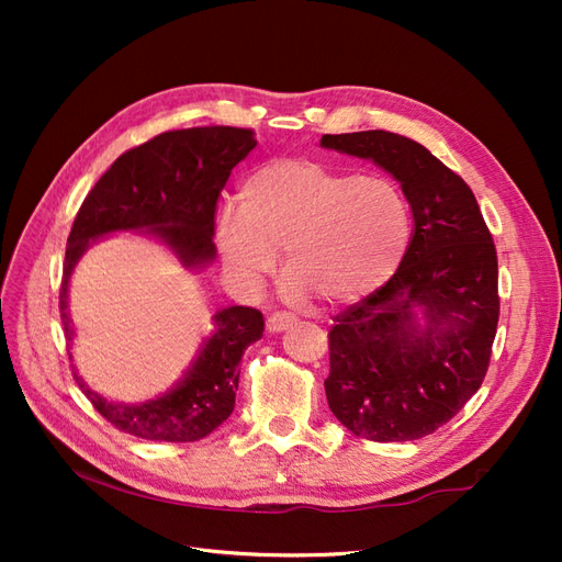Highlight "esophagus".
<instances>
[{
    "label": "esophagus",
    "instance_id": "34e87169",
    "mask_svg": "<svg viewBox=\"0 0 562 562\" xmlns=\"http://www.w3.org/2000/svg\"><path fill=\"white\" fill-rule=\"evenodd\" d=\"M295 323H297V316L293 312H274L267 318V328L271 333H281V330H288L291 326H295Z\"/></svg>",
    "mask_w": 562,
    "mask_h": 562
}]
</instances>
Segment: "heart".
Here are the masks:
<instances>
[{
  "label": "heart",
  "mask_w": 562,
  "mask_h": 562,
  "mask_svg": "<svg viewBox=\"0 0 562 562\" xmlns=\"http://www.w3.org/2000/svg\"><path fill=\"white\" fill-rule=\"evenodd\" d=\"M411 213L398 187L378 173L345 176L312 159H277L239 190V213L217 220L220 255L232 274L260 285L283 255L295 297L353 302L398 269Z\"/></svg>",
  "instance_id": "obj_1"
}]
</instances>
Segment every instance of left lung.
Segmentation results:
<instances>
[{
    "instance_id": "8db88e82",
    "label": "left lung",
    "mask_w": 562,
    "mask_h": 562,
    "mask_svg": "<svg viewBox=\"0 0 562 562\" xmlns=\"http://www.w3.org/2000/svg\"><path fill=\"white\" fill-rule=\"evenodd\" d=\"M321 145L382 166L415 220L396 274L333 318L328 405L361 438L417 440L485 380L499 321L497 248L471 187L427 147L389 131L328 133ZM413 306L428 316L424 331Z\"/></svg>"
}]
</instances>
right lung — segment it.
<instances>
[{"mask_svg": "<svg viewBox=\"0 0 562 562\" xmlns=\"http://www.w3.org/2000/svg\"><path fill=\"white\" fill-rule=\"evenodd\" d=\"M258 145L252 128L203 126L166 131L124 151L100 178L67 236L60 318H67V281L91 239L116 229H149L171 246L182 262L203 265L215 258V211L232 168ZM215 335L187 378L164 398L143 405L110 403L77 378L79 389L112 427L145 440L194 443L223 424L239 389L241 356L265 333V318L252 307H227L215 314Z\"/></svg>", "mask_w": 562, "mask_h": 562, "instance_id": "1", "label": "right lung"}]
</instances>
